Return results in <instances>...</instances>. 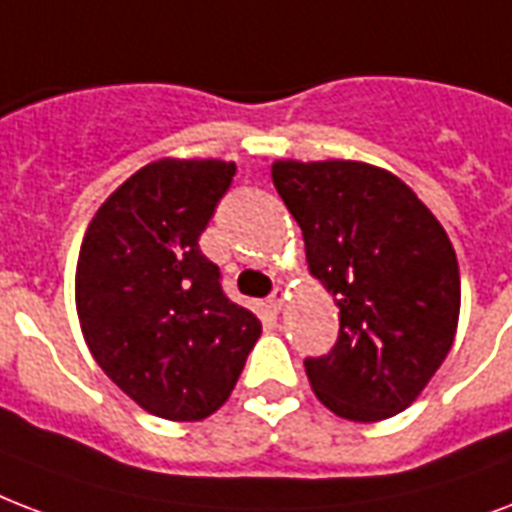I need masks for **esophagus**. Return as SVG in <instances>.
Wrapping results in <instances>:
<instances>
[{
    "label": "esophagus",
    "instance_id": "1",
    "mask_svg": "<svg viewBox=\"0 0 512 512\" xmlns=\"http://www.w3.org/2000/svg\"><path fill=\"white\" fill-rule=\"evenodd\" d=\"M284 300H287V292H284L282 287H276V290L271 292V298H268V306H271L273 311L279 314V311L284 308Z\"/></svg>",
    "mask_w": 512,
    "mask_h": 512
}]
</instances>
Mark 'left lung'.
I'll list each match as a JSON object with an SVG mask.
<instances>
[{"instance_id":"left-lung-1","label":"left lung","mask_w":512,"mask_h":512,"mask_svg":"<svg viewBox=\"0 0 512 512\" xmlns=\"http://www.w3.org/2000/svg\"><path fill=\"white\" fill-rule=\"evenodd\" d=\"M271 177L303 230L308 271L341 317L333 351L306 360L308 384L341 419L397 416L454 346V244L392 171L330 158L273 161Z\"/></svg>"}]
</instances>
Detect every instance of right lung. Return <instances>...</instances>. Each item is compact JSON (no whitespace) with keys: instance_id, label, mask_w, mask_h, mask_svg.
<instances>
[{"instance_id":"1","label":"right lung","mask_w":512,"mask_h":512,"mask_svg":"<svg viewBox=\"0 0 512 512\" xmlns=\"http://www.w3.org/2000/svg\"><path fill=\"white\" fill-rule=\"evenodd\" d=\"M233 174L217 158L147 163L93 214L77 257L74 303L93 360L161 419L222 408L263 333L198 247Z\"/></svg>"}]
</instances>
